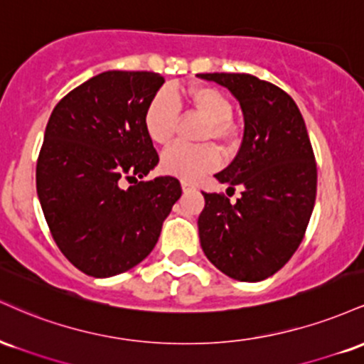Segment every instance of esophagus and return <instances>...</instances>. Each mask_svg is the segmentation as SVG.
Listing matches in <instances>:
<instances>
[{
    "instance_id": "esophagus-1",
    "label": "esophagus",
    "mask_w": 364,
    "mask_h": 364,
    "mask_svg": "<svg viewBox=\"0 0 364 364\" xmlns=\"http://www.w3.org/2000/svg\"><path fill=\"white\" fill-rule=\"evenodd\" d=\"M181 188H183V191H191V190H195V185H191V183H188V181H181Z\"/></svg>"
}]
</instances>
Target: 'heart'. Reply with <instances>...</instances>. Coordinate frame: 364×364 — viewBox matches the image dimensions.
<instances>
[{"instance_id":"obj_1","label":"heart","mask_w":364,"mask_h":364,"mask_svg":"<svg viewBox=\"0 0 364 364\" xmlns=\"http://www.w3.org/2000/svg\"><path fill=\"white\" fill-rule=\"evenodd\" d=\"M186 97L195 111L207 119L200 140H214L220 147H228L232 140V104L228 95L215 87L196 85L186 92ZM179 99L181 95L173 90L162 89L150 99L144 114V127L149 139L157 145L169 144L176 132L179 119ZM219 166V152L214 145H181L169 147L161 157V169L169 176L183 181H196L205 173Z\"/></svg>"}]
</instances>
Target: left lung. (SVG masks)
<instances>
[{
  "label": "left lung",
  "instance_id": "left-lung-1",
  "mask_svg": "<svg viewBox=\"0 0 364 364\" xmlns=\"http://www.w3.org/2000/svg\"><path fill=\"white\" fill-rule=\"evenodd\" d=\"M240 102L245 133L235 161L215 174L235 203L205 193L198 217L203 253L236 281L258 282L286 265L303 241L315 207L316 164L306 124L291 95L248 73H198Z\"/></svg>",
  "mask_w": 364,
  "mask_h": 364
}]
</instances>
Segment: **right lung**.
<instances>
[{
    "label": "right lung",
    "instance_id": "add662e5",
    "mask_svg": "<svg viewBox=\"0 0 364 364\" xmlns=\"http://www.w3.org/2000/svg\"><path fill=\"white\" fill-rule=\"evenodd\" d=\"M164 78L111 70L56 104L36 169L37 196L58 248L92 277H112L144 260L181 196L176 178L139 181L159 156L144 127ZM136 181L123 188L122 179Z\"/></svg>",
    "mask_w": 364,
    "mask_h": 364
}]
</instances>
